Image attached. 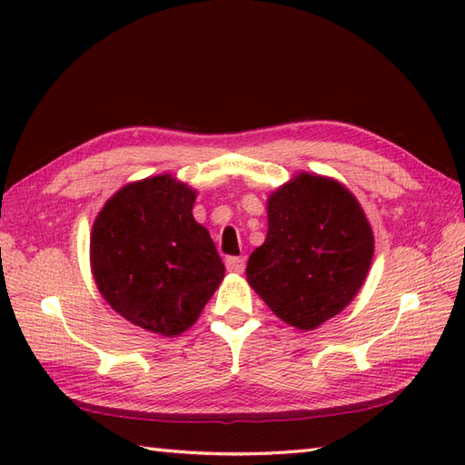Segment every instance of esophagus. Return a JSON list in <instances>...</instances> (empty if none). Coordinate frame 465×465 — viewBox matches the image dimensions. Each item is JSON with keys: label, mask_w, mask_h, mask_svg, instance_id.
I'll return each instance as SVG.
<instances>
[{"label": "esophagus", "mask_w": 465, "mask_h": 465, "mask_svg": "<svg viewBox=\"0 0 465 465\" xmlns=\"http://www.w3.org/2000/svg\"><path fill=\"white\" fill-rule=\"evenodd\" d=\"M225 268L230 272H235V273H242L245 270V260L243 258H238V255H230V258L225 260Z\"/></svg>", "instance_id": "esophagus-1"}]
</instances>
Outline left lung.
I'll return each mask as SVG.
<instances>
[{"mask_svg": "<svg viewBox=\"0 0 465 465\" xmlns=\"http://www.w3.org/2000/svg\"><path fill=\"white\" fill-rule=\"evenodd\" d=\"M371 255L358 200L338 182L302 173L268 200V238L245 273L278 318L313 330L355 298Z\"/></svg>", "mask_w": 465, "mask_h": 465, "instance_id": "1", "label": "left lung"}]
</instances>
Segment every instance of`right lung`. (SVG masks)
I'll list each match as a JSON object with an SVG mask.
<instances>
[{"label": "right lung", "instance_id": "1", "mask_svg": "<svg viewBox=\"0 0 465 465\" xmlns=\"http://www.w3.org/2000/svg\"><path fill=\"white\" fill-rule=\"evenodd\" d=\"M193 200L173 177H150L117 192L92 230V270L105 302L167 338L190 328L225 273L210 233L193 220Z\"/></svg>", "mask_w": 465, "mask_h": 465}]
</instances>
